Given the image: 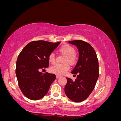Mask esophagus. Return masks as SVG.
I'll return each instance as SVG.
<instances>
[{
    "label": "esophagus",
    "mask_w": 121,
    "mask_h": 121,
    "mask_svg": "<svg viewBox=\"0 0 121 121\" xmlns=\"http://www.w3.org/2000/svg\"><path fill=\"white\" fill-rule=\"evenodd\" d=\"M61 76H60V75H56V78L57 79V78H60Z\"/></svg>",
    "instance_id": "34e87169"
}]
</instances>
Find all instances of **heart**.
<instances>
[{"instance_id": "b5f03b06", "label": "heart", "mask_w": 121, "mask_h": 121, "mask_svg": "<svg viewBox=\"0 0 121 121\" xmlns=\"http://www.w3.org/2000/svg\"><path fill=\"white\" fill-rule=\"evenodd\" d=\"M59 52L61 54L65 56L64 57L62 64H56L50 68V71L52 73L61 75L65 73L69 69L70 67L68 64L73 65L75 64L77 60V56L75 54V49L68 44H65L61 46L59 49ZM48 60L52 64H54L56 62V57L54 53H50Z\"/></svg>"}]
</instances>
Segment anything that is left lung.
Instances as JSON below:
<instances>
[{
    "mask_svg": "<svg viewBox=\"0 0 121 121\" xmlns=\"http://www.w3.org/2000/svg\"><path fill=\"white\" fill-rule=\"evenodd\" d=\"M75 45L79 50V59L71 72L77 79L73 81L67 77L65 92L70 99L75 102L84 101L94 89L99 77V64L95 49L89 43L82 40L68 41Z\"/></svg>",
    "mask_w": 121,
    "mask_h": 121,
    "instance_id": "8db88e82",
    "label": "left lung"
}]
</instances>
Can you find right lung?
Listing matches in <instances>:
<instances>
[{
    "mask_svg": "<svg viewBox=\"0 0 121 121\" xmlns=\"http://www.w3.org/2000/svg\"><path fill=\"white\" fill-rule=\"evenodd\" d=\"M60 42L34 41L19 53L16 62V74L21 91L28 98L38 100L47 93L56 76L48 72L42 73L39 69L48 67L49 55Z\"/></svg>",
    "mask_w": 121,
    "mask_h": 121,
    "instance_id": "obj_1",
    "label": "right lung"
}]
</instances>
